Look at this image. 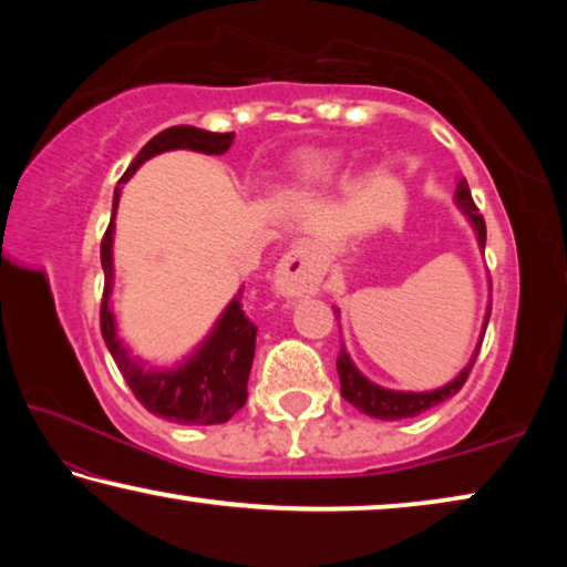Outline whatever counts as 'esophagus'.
I'll list each match as a JSON object with an SVG mask.
<instances>
[{"label": "esophagus", "mask_w": 567, "mask_h": 567, "mask_svg": "<svg viewBox=\"0 0 567 567\" xmlns=\"http://www.w3.org/2000/svg\"><path fill=\"white\" fill-rule=\"evenodd\" d=\"M324 262L318 247L300 245L282 255L275 270V287L282 297H307L318 292Z\"/></svg>", "instance_id": "obj_1"}]
</instances>
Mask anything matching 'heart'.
<instances>
[{"label": "heart", "mask_w": 567, "mask_h": 567, "mask_svg": "<svg viewBox=\"0 0 567 567\" xmlns=\"http://www.w3.org/2000/svg\"><path fill=\"white\" fill-rule=\"evenodd\" d=\"M340 172L342 157L334 155V152H305L292 165L287 187L295 195H312V192L330 187L340 177Z\"/></svg>", "instance_id": "b5f03b06"}]
</instances>
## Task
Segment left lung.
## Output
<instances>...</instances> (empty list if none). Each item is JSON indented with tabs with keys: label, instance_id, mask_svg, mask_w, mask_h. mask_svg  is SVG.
<instances>
[{
	"label": "left lung",
	"instance_id": "obj_1",
	"mask_svg": "<svg viewBox=\"0 0 567 567\" xmlns=\"http://www.w3.org/2000/svg\"><path fill=\"white\" fill-rule=\"evenodd\" d=\"M453 203H455V207L460 209V213L465 215L470 227H473L480 252H485V219H483V215H477V207L473 203V195H470V187H467L465 177H457ZM334 315H338V318H340L338 307H334ZM487 320H491V302H487L483 330H480V340L475 344L473 354H470V360H467L465 368L460 370L453 380L445 382V385H440L435 390H422V392H415V390H390V388L378 385V382H372L370 378H364L358 364L352 362L350 352H348V348H344V342H342V350H340V358H338V375H340L342 398L348 400L350 405L358 408L360 412H364V415L378 417V420L415 417V415H420V412H425L430 408L440 405V402H445L447 398H453L455 392L465 385L467 372L473 370L475 358H477V352H480V342H483Z\"/></svg>",
	"mask_w": 567,
	"mask_h": 567
}]
</instances>
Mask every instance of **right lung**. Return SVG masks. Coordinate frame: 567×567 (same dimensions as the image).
I'll list each match as a JSON object with an SVG mask.
<instances>
[{"label":"right lung","mask_w":567,"mask_h":567,"mask_svg":"<svg viewBox=\"0 0 567 567\" xmlns=\"http://www.w3.org/2000/svg\"><path fill=\"white\" fill-rule=\"evenodd\" d=\"M235 132H207L192 124H177L152 137L114 187L112 219L102 239V338L120 372L132 388L134 398L152 415L177 425H219L227 422L247 402V378L252 370L257 328L245 318L243 287L219 312L213 328L172 368H157L132 354L120 338L114 318V217H117L122 185L130 182L147 159L172 150H192L203 155H225L233 147Z\"/></svg>","instance_id":"1"}]
</instances>
